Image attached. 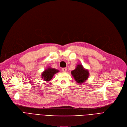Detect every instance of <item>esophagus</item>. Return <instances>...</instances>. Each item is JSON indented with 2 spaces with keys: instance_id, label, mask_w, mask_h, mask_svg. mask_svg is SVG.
Here are the masks:
<instances>
[{
  "instance_id": "34e87169",
  "label": "esophagus",
  "mask_w": 127,
  "mask_h": 127,
  "mask_svg": "<svg viewBox=\"0 0 127 127\" xmlns=\"http://www.w3.org/2000/svg\"><path fill=\"white\" fill-rule=\"evenodd\" d=\"M62 71H63V72H65L66 71V68H65V67L63 68V69H62Z\"/></svg>"
}]
</instances>
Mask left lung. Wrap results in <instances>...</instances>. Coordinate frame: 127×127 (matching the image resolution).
Returning a JSON list of instances; mask_svg holds the SVG:
<instances>
[{"instance_id":"obj_1","label":"left lung","mask_w":127,"mask_h":127,"mask_svg":"<svg viewBox=\"0 0 127 127\" xmlns=\"http://www.w3.org/2000/svg\"><path fill=\"white\" fill-rule=\"evenodd\" d=\"M71 74L75 81L78 83L85 82L89 76V71L85 69L82 64H78L76 69L71 71Z\"/></svg>"}]
</instances>
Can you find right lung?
<instances>
[{
  "mask_svg": "<svg viewBox=\"0 0 127 127\" xmlns=\"http://www.w3.org/2000/svg\"><path fill=\"white\" fill-rule=\"evenodd\" d=\"M59 72V70L54 68L48 67L46 69L42 74V78L46 81H50L56 73Z\"/></svg>",
  "mask_w": 127,
  "mask_h": 127,
  "instance_id": "add662e5",
  "label": "right lung"
}]
</instances>
